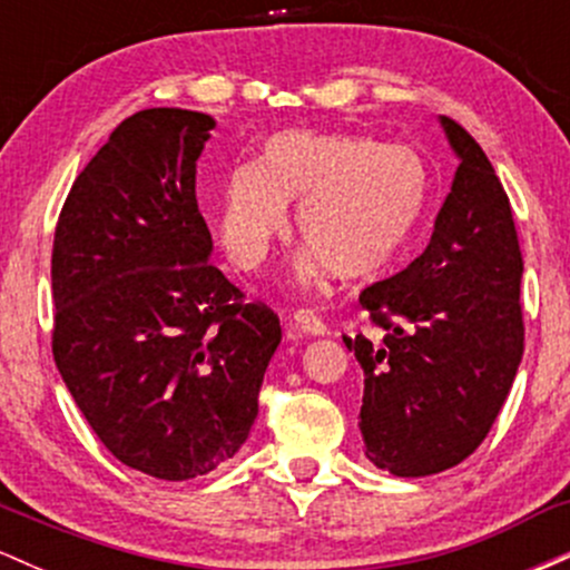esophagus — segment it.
Wrapping results in <instances>:
<instances>
[{
    "label": "esophagus",
    "instance_id": "obj_1",
    "mask_svg": "<svg viewBox=\"0 0 570 570\" xmlns=\"http://www.w3.org/2000/svg\"><path fill=\"white\" fill-rule=\"evenodd\" d=\"M292 330H297L299 335H313V337H322L326 335V324L322 322V318L313 316L311 311H297L292 316Z\"/></svg>",
    "mask_w": 570,
    "mask_h": 570
}]
</instances>
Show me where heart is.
Returning <instances> with one entry per match:
<instances>
[{"instance_id":"b5f03b06","label":"heart","mask_w":570,"mask_h":570,"mask_svg":"<svg viewBox=\"0 0 570 570\" xmlns=\"http://www.w3.org/2000/svg\"><path fill=\"white\" fill-rule=\"evenodd\" d=\"M429 174L421 155L364 136L284 130L265 144L263 166H235L222 195V244L254 271L289 233V203L307 246L294 278L307 289L332 267L364 278L396 257L423 217Z\"/></svg>"}]
</instances>
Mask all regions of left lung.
Listing matches in <instances>:
<instances>
[{"mask_svg":"<svg viewBox=\"0 0 570 570\" xmlns=\"http://www.w3.org/2000/svg\"><path fill=\"white\" fill-rule=\"evenodd\" d=\"M458 168L426 252L358 294L385 335L343 337L364 372V455L396 476L455 466L485 440L522 362V254L488 155L440 117Z\"/></svg>","mask_w":570,"mask_h":570,"instance_id":"8db88e82","label":"left lung"}]
</instances>
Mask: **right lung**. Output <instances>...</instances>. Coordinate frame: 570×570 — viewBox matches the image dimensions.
I'll list each match as a JSON object with an SVG mask.
<instances>
[{"mask_svg": "<svg viewBox=\"0 0 570 570\" xmlns=\"http://www.w3.org/2000/svg\"><path fill=\"white\" fill-rule=\"evenodd\" d=\"M217 120L136 112L71 185L53 244V356L117 461L158 480L208 474L248 440L276 313L212 265L195 198Z\"/></svg>", "mask_w": 570, "mask_h": 570, "instance_id": "right-lung-1", "label": "right lung"}]
</instances>
